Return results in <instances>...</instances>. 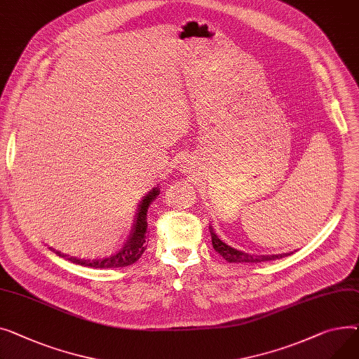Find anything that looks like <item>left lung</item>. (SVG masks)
I'll return each mask as SVG.
<instances>
[{
	"mask_svg": "<svg viewBox=\"0 0 359 359\" xmlns=\"http://www.w3.org/2000/svg\"><path fill=\"white\" fill-rule=\"evenodd\" d=\"M208 229H210V235H212V243H213V248L216 252H219V254L227 261V262H233V264H238V262H265V261H276V259H281L284 257H288L291 254H294V252H287V254H278V255H249V254H245V252L242 250H238V249H233L231 246L226 245L223 241L219 239V236L216 235V231L213 230V226L208 224Z\"/></svg>",
	"mask_w": 359,
	"mask_h": 359,
	"instance_id": "1",
	"label": "left lung"
}]
</instances>
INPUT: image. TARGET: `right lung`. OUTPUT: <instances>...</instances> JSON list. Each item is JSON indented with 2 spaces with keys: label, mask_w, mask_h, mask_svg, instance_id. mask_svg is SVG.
I'll use <instances>...</instances> for the list:
<instances>
[{
  "label": "right lung",
  "mask_w": 359,
  "mask_h": 359,
  "mask_svg": "<svg viewBox=\"0 0 359 359\" xmlns=\"http://www.w3.org/2000/svg\"><path fill=\"white\" fill-rule=\"evenodd\" d=\"M159 188L154 187L152 191L147 193L140 204L137 205V212L135 216V223L133 227L130 229V235L128 236V241L124 242L121 249L114 255H110L107 258L102 259H81L76 257H69L67 254H62L59 250H55L53 248H49L52 252L60 258H65L67 261H71L74 264L82 265V266H91V268H123V266H129L135 264L146 250V246L149 242V239H146V230H147V222H146V213L147 208H149L151 203L159 196Z\"/></svg>",
  "instance_id": "obj_1"
}]
</instances>
